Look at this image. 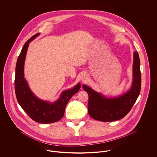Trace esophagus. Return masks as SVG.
<instances>
[{"label":"esophagus","instance_id":"34e87169","mask_svg":"<svg viewBox=\"0 0 157 157\" xmlns=\"http://www.w3.org/2000/svg\"><path fill=\"white\" fill-rule=\"evenodd\" d=\"M87 78V76L86 75H83L81 76V80L82 81H85Z\"/></svg>","mask_w":157,"mask_h":157}]
</instances>
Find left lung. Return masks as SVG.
Masks as SVG:
<instances>
[{
	"mask_svg": "<svg viewBox=\"0 0 157 157\" xmlns=\"http://www.w3.org/2000/svg\"><path fill=\"white\" fill-rule=\"evenodd\" d=\"M133 79L131 88L122 95L106 97L90 87L83 85V89L88 94V113L94 120L112 122L123 118L130 111L138 97L141 87L140 60L138 53L134 52L132 67Z\"/></svg>",
	"mask_w": 157,
	"mask_h": 157,
	"instance_id": "left-lung-1",
	"label": "left lung"
}]
</instances>
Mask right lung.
<instances>
[{"mask_svg":"<svg viewBox=\"0 0 157 157\" xmlns=\"http://www.w3.org/2000/svg\"><path fill=\"white\" fill-rule=\"evenodd\" d=\"M40 35L37 33L25 44L17 58L15 71V94L17 102L31 119L42 124H51L59 121L63 116L68 101L81 88L79 82L72 89L62 92L54 102L37 98L30 90L24 75V65L29 43Z\"/></svg>","mask_w":157,"mask_h":157,"instance_id":"right-lung-1","label":"right lung"}]
</instances>
